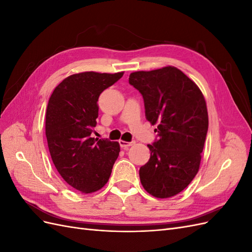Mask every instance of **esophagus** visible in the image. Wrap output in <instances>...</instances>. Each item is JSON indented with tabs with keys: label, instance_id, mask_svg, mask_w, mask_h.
<instances>
[{
	"label": "esophagus",
	"instance_id": "34e87169",
	"mask_svg": "<svg viewBox=\"0 0 252 252\" xmlns=\"http://www.w3.org/2000/svg\"><path fill=\"white\" fill-rule=\"evenodd\" d=\"M119 143H120V146H121L122 148L127 149L129 146H131V145H133L135 142H134V141H132V142H125V141L120 140Z\"/></svg>",
	"mask_w": 252,
	"mask_h": 252
}]
</instances>
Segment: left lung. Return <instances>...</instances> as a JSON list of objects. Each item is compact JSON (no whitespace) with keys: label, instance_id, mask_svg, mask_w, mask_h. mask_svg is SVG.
Here are the masks:
<instances>
[{"label":"left lung","instance_id":"left-lung-1","mask_svg":"<svg viewBox=\"0 0 252 252\" xmlns=\"http://www.w3.org/2000/svg\"><path fill=\"white\" fill-rule=\"evenodd\" d=\"M139 90L145 116L157 124L158 139L147 145L149 161L140 168L147 192L158 199L180 193L196 175L208 131L206 102L196 84L172 66L129 75Z\"/></svg>","mask_w":252,"mask_h":252}]
</instances>
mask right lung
Instances as JSON below:
<instances>
[{"label":"right lung","mask_w":252,"mask_h":252,"mask_svg":"<svg viewBox=\"0 0 252 252\" xmlns=\"http://www.w3.org/2000/svg\"><path fill=\"white\" fill-rule=\"evenodd\" d=\"M124 72L72 74L53 90L46 111V138L52 162L68 185L83 193L108 182L120 152L118 142L91 138L98 96Z\"/></svg>","instance_id":"right-lung-1"}]
</instances>
